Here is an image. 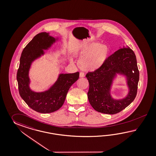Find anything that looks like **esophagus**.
I'll return each mask as SVG.
<instances>
[{
    "label": "esophagus",
    "mask_w": 156,
    "mask_h": 156,
    "mask_svg": "<svg viewBox=\"0 0 156 156\" xmlns=\"http://www.w3.org/2000/svg\"><path fill=\"white\" fill-rule=\"evenodd\" d=\"M80 78H83V77H84V74L83 72H80Z\"/></svg>",
    "instance_id": "34e87169"
}]
</instances>
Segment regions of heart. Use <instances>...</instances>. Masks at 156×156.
I'll use <instances>...</instances> for the list:
<instances>
[{"label": "heart", "instance_id": "1", "mask_svg": "<svg viewBox=\"0 0 156 156\" xmlns=\"http://www.w3.org/2000/svg\"><path fill=\"white\" fill-rule=\"evenodd\" d=\"M109 53L108 46L92 43L83 47L79 52L78 64L87 71H94L105 64Z\"/></svg>", "mask_w": 156, "mask_h": 156}]
</instances>
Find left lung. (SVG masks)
Segmentation results:
<instances>
[{
	"label": "left lung",
	"mask_w": 156,
	"mask_h": 156,
	"mask_svg": "<svg viewBox=\"0 0 156 156\" xmlns=\"http://www.w3.org/2000/svg\"><path fill=\"white\" fill-rule=\"evenodd\" d=\"M116 72L127 76L130 89L127 97L119 101L112 99L109 93ZM86 77L89 82L88 98L92 108L102 113L117 114L129 106L136 96L139 71L135 54L129 48L119 49L108 57L101 68L88 73Z\"/></svg>",
	"instance_id": "8db88e82"
}]
</instances>
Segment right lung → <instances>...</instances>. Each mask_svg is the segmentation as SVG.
<instances>
[{
	"label": "right lung",
	"mask_w": 156,
	"mask_h": 156,
	"mask_svg": "<svg viewBox=\"0 0 156 156\" xmlns=\"http://www.w3.org/2000/svg\"><path fill=\"white\" fill-rule=\"evenodd\" d=\"M46 32L35 36L23 50L17 73L19 91L22 99L32 109L41 113H50L62 106L71 86L79 78L80 73L60 74L57 82L47 91L37 93L29 87V70L31 62L43 53L55 42Z\"/></svg>",
	"instance_id": "right-lung-1"
}]
</instances>
